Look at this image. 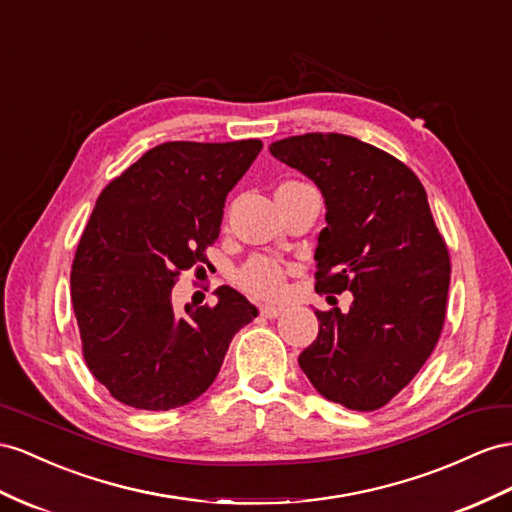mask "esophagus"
<instances>
[{
    "label": "esophagus",
    "instance_id": "1",
    "mask_svg": "<svg viewBox=\"0 0 512 512\" xmlns=\"http://www.w3.org/2000/svg\"><path fill=\"white\" fill-rule=\"evenodd\" d=\"M285 309L283 307H277V305H261L259 307V313H261V316H264V318H279L281 316V313H283Z\"/></svg>",
    "mask_w": 512,
    "mask_h": 512
}]
</instances>
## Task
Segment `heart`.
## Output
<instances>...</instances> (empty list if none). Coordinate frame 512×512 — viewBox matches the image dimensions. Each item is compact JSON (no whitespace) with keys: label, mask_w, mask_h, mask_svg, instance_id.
Segmentation results:
<instances>
[{"label":"heart","mask_w":512,"mask_h":512,"mask_svg":"<svg viewBox=\"0 0 512 512\" xmlns=\"http://www.w3.org/2000/svg\"><path fill=\"white\" fill-rule=\"evenodd\" d=\"M287 266L281 259L255 255L235 274L240 290L255 298H277L285 290Z\"/></svg>","instance_id":"1"}]
</instances>
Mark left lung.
<instances>
[{
	"label": "left lung",
	"instance_id": "obj_1",
	"mask_svg": "<svg viewBox=\"0 0 512 512\" xmlns=\"http://www.w3.org/2000/svg\"><path fill=\"white\" fill-rule=\"evenodd\" d=\"M270 153L316 181L326 227L316 292H352L350 311H316V342L298 363L326 400L376 411L413 381L445 322L450 253L413 170L344 134H303Z\"/></svg>",
	"mask_w": 512,
	"mask_h": 512
}]
</instances>
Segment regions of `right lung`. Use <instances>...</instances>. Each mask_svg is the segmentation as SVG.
I'll list each match as a JSON object with an SVG mask.
<instances>
[{
    "instance_id": "1",
    "label": "right lung",
    "mask_w": 512,
    "mask_h": 512,
    "mask_svg": "<svg viewBox=\"0 0 512 512\" xmlns=\"http://www.w3.org/2000/svg\"><path fill=\"white\" fill-rule=\"evenodd\" d=\"M261 147L253 138L164 142L99 194L75 251L71 303L84 361L112 398L144 411L196 400L257 316L227 285L216 305H186L183 316L170 292L183 270L207 264L227 194Z\"/></svg>"
}]
</instances>
